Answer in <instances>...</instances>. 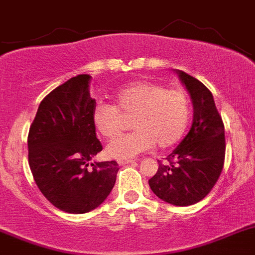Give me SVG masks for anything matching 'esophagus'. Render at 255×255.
I'll return each mask as SVG.
<instances>
[{
  "mask_svg": "<svg viewBox=\"0 0 255 255\" xmlns=\"http://www.w3.org/2000/svg\"><path fill=\"white\" fill-rule=\"evenodd\" d=\"M119 165H126V164H134V160H118Z\"/></svg>",
  "mask_w": 255,
  "mask_h": 255,
  "instance_id": "obj_1",
  "label": "esophagus"
}]
</instances>
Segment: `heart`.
<instances>
[{
    "label": "heart",
    "mask_w": 255,
    "mask_h": 255,
    "mask_svg": "<svg viewBox=\"0 0 255 255\" xmlns=\"http://www.w3.org/2000/svg\"><path fill=\"white\" fill-rule=\"evenodd\" d=\"M116 104L99 103L93 111V125L105 138L118 136L132 118V133L117 137L107 146L108 156L130 160L153 144L166 148L182 138L189 122V100L182 90L139 81L121 89Z\"/></svg>",
    "instance_id": "b5f03b06"
}]
</instances>
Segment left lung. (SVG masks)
<instances>
[{
    "instance_id": "left-lung-1",
    "label": "left lung",
    "mask_w": 255,
    "mask_h": 255,
    "mask_svg": "<svg viewBox=\"0 0 255 255\" xmlns=\"http://www.w3.org/2000/svg\"><path fill=\"white\" fill-rule=\"evenodd\" d=\"M193 103V123L178 147L159 161L157 173L148 180L151 190L174 206L202 201L221 175L225 161V128L212 93L205 85L176 70Z\"/></svg>"
}]
</instances>
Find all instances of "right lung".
<instances>
[{
  "label": "right lung",
  "mask_w": 255,
  "mask_h": 255,
  "mask_svg": "<svg viewBox=\"0 0 255 255\" xmlns=\"http://www.w3.org/2000/svg\"><path fill=\"white\" fill-rule=\"evenodd\" d=\"M90 75H79L42 100L27 136V157L39 190L58 210L86 213L116 184L117 161L91 162L103 150L93 125ZM91 166H88V164Z\"/></svg>",
  "instance_id": "obj_1"
}]
</instances>
